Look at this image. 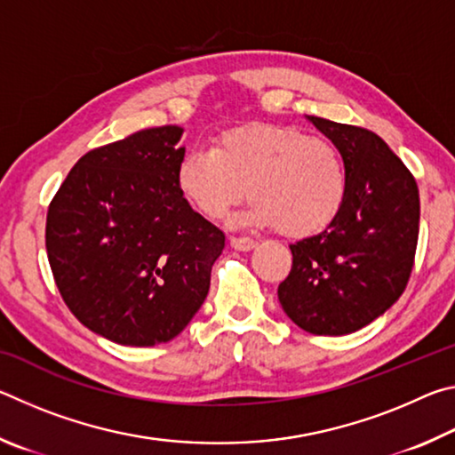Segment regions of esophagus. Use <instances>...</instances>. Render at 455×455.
Wrapping results in <instances>:
<instances>
[{"mask_svg":"<svg viewBox=\"0 0 455 455\" xmlns=\"http://www.w3.org/2000/svg\"><path fill=\"white\" fill-rule=\"evenodd\" d=\"M230 246L235 251H252L257 246V241L249 236H230Z\"/></svg>","mask_w":455,"mask_h":455,"instance_id":"1","label":"esophagus"}]
</instances>
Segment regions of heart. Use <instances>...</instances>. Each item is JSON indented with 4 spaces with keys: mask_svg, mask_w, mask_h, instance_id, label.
<instances>
[{
    "mask_svg": "<svg viewBox=\"0 0 455 455\" xmlns=\"http://www.w3.org/2000/svg\"><path fill=\"white\" fill-rule=\"evenodd\" d=\"M174 182L204 219L220 220L249 192V225L276 227L301 238L319 233L341 212L347 171L337 146L301 128L251 124L228 130L212 148L184 154Z\"/></svg>",
    "mask_w": 455,
    "mask_h": 455,
    "instance_id": "1",
    "label": "heart"
}]
</instances>
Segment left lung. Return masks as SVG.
<instances>
[{
  "mask_svg": "<svg viewBox=\"0 0 455 455\" xmlns=\"http://www.w3.org/2000/svg\"><path fill=\"white\" fill-rule=\"evenodd\" d=\"M307 120L341 152L347 196L325 230L291 244L292 267L276 295L307 333L349 335L381 317L405 291L418 246L419 192L377 134Z\"/></svg>",
  "mask_w": 455,
  "mask_h": 455,
  "instance_id": "obj_1",
  "label": "left lung"
}]
</instances>
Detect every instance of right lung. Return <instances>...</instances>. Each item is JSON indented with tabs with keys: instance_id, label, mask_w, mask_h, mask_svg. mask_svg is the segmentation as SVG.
<instances>
[{
	"instance_id": "right-lung-1",
	"label": "right lung",
	"mask_w": 455,
	"mask_h": 455,
	"mask_svg": "<svg viewBox=\"0 0 455 455\" xmlns=\"http://www.w3.org/2000/svg\"><path fill=\"white\" fill-rule=\"evenodd\" d=\"M182 132L148 128L90 150L48 209L45 249L61 299L114 343L152 347L179 335L225 249L222 230L176 188Z\"/></svg>"
}]
</instances>
